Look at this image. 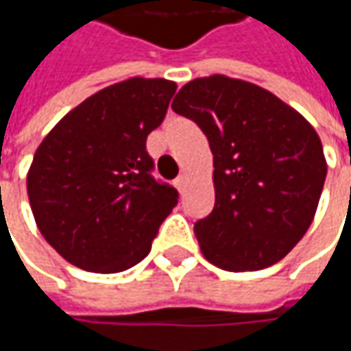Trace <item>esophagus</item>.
I'll return each instance as SVG.
<instances>
[{
    "label": "esophagus",
    "instance_id": "1",
    "mask_svg": "<svg viewBox=\"0 0 351 351\" xmlns=\"http://www.w3.org/2000/svg\"><path fill=\"white\" fill-rule=\"evenodd\" d=\"M173 185H176V187H178V189L183 193V191H185V187H187V176H185V173L178 176V178H176V182H173Z\"/></svg>",
    "mask_w": 351,
    "mask_h": 351
}]
</instances>
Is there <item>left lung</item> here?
Returning a JSON list of instances; mask_svg holds the SVG:
<instances>
[{
  "instance_id": "obj_1",
  "label": "left lung",
  "mask_w": 351,
  "mask_h": 351,
  "mask_svg": "<svg viewBox=\"0 0 351 351\" xmlns=\"http://www.w3.org/2000/svg\"><path fill=\"white\" fill-rule=\"evenodd\" d=\"M171 109L203 130L213 152L215 207L195 223L203 256L226 271L285 258L326 180L317 130L267 89L226 75L185 84Z\"/></svg>"
}]
</instances>
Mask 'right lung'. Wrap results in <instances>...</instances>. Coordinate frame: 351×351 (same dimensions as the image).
Instances as JSON below:
<instances>
[{
	"instance_id": "add662e5",
	"label": "right lung",
	"mask_w": 351,
	"mask_h": 351,
	"mask_svg": "<svg viewBox=\"0 0 351 351\" xmlns=\"http://www.w3.org/2000/svg\"><path fill=\"white\" fill-rule=\"evenodd\" d=\"M168 80L132 77L97 91L40 142L27 193L40 234L86 271L142 262L180 193L152 176L146 138L176 93Z\"/></svg>"
}]
</instances>
